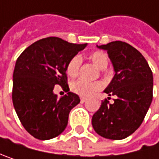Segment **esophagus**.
I'll list each match as a JSON object with an SVG mask.
<instances>
[{"mask_svg":"<svg viewBox=\"0 0 159 159\" xmlns=\"http://www.w3.org/2000/svg\"><path fill=\"white\" fill-rule=\"evenodd\" d=\"M86 100H87V98H86V97H82V96L80 97V102H81V103H84Z\"/></svg>","mask_w":159,"mask_h":159,"instance_id":"34e87169","label":"esophagus"}]
</instances>
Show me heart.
<instances>
[{"instance_id": "heart-1", "label": "heart", "mask_w": 159, "mask_h": 159, "mask_svg": "<svg viewBox=\"0 0 159 159\" xmlns=\"http://www.w3.org/2000/svg\"><path fill=\"white\" fill-rule=\"evenodd\" d=\"M89 59L93 62L99 69H106L108 66V57L107 55L101 52L96 51L90 54ZM81 65V58L79 55L73 56L66 65V73L69 77H76L79 73L80 67ZM103 84L100 81H87L84 80H78L71 83L70 88L72 92L80 95V96H89L94 92L102 89Z\"/></svg>"}]
</instances>
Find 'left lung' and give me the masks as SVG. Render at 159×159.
Returning <instances> with one entry per match:
<instances>
[{"instance_id":"1","label":"left lung","mask_w":159,"mask_h":159,"mask_svg":"<svg viewBox=\"0 0 159 159\" xmlns=\"http://www.w3.org/2000/svg\"><path fill=\"white\" fill-rule=\"evenodd\" d=\"M96 47L107 52L113 65L115 75L104 92L116 99L113 104L107 99L102 102L92 124L100 136L122 140L140 127L150 107L153 73L143 54L126 42L117 40Z\"/></svg>"}]
</instances>
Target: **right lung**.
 <instances>
[{
    "instance_id": "add662e5",
    "label": "right lung",
    "mask_w": 159,
    "mask_h": 159,
    "mask_svg": "<svg viewBox=\"0 0 159 159\" xmlns=\"http://www.w3.org/2000/svg\"><path fill=\"white\" fill-rule=\"evenodd\" d=\"M86 46L49 37L32 43L17 58L13 104L22 125L33 137L50 140L66 128L69 112L80 100L71 92L58 99L53 88L57 84L68 88L66 65Z\"/></svg>"
}]
</instances>
